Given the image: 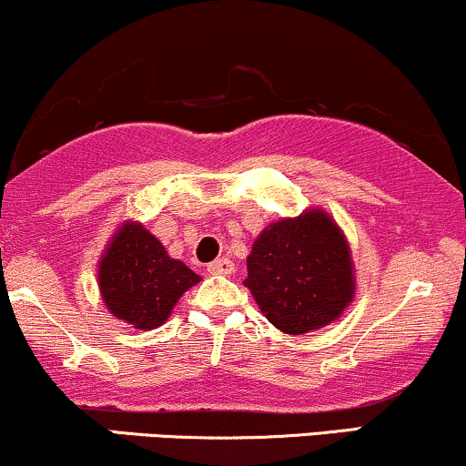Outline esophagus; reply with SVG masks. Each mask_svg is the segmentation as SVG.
Here are the masks:
<instances>
[{
  "label": "esophagus",
  "instance_id": "obj_1",
  "mask_svg": "<svg viewBox=\"0 0 466 466\" xmlns=\"http://www.w3.org/2000/svg\"><path fill=\"white\" fill-rule=\"evenodd\" d=\"M208 271H210V274H232L234 271V263L229 258H217L215 263H210L208 265Z\"/></svg>",
  "mask_w": 466,
  "mask_h": 466
}]
</instances>
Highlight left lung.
I'll use <instances>...</instances> for the list:
<instances>
[{"label": "left lung", "instance_id": "8db88e82", "mask_svg": "<svg viewBox=\"0 0 466 466\" xmlns=\"http://www.w3.org/2000/svg\"><path fill=\"white\" fill-rule=\"evenodd\" d=\"M245 287L282 333L322 329L339 318L355 293L344 234L319 210L282 218L256 238Z\"/></svg>", "mask_w": 466, "mask_h": 466}]
</instances>
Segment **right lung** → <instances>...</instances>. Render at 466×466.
<instances>
[{
  "label": "right lung",
  "mask_w": 466,
  "mask_h": 466,
  "mask_svg": "<svg viewBox=\"0 0 466 466\" xmlns=\"http://www.w3.org/2000/svg\"><path fill=\"white\" fill-rule=\"evenodd\" d=\"M100 293L111 313L136 329H157L175 302L201 280L140 223H125L98 269Z\"/></svg>",
  "instance_id": "add662e5"
}]
</instances>
